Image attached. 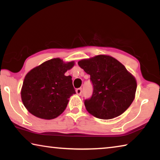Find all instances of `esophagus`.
I'll return each instance as SVG.
<instances>
[{"instance_id": "obj_1", "label": "esophagus", "mask_w": 160, "mask_h": 160, "mask_svg": "<svg viewBox=\"0 0 160 160\" xmlns=\"http://www.w3.org/2000/svg\"><path fill=\"white\" fill-rule=\"evenodd\" d=\"M75 92H76L77 94H78V95H80L81 92H82V88H78V89H76V90H75Z\"/></svg>"}]
</instances>
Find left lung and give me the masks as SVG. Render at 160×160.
<instances>
[{"label":"left lung","mask_w":160,"mask_h":160,"mask_svg":"<svg viewBox=\"0 0 160 160\" xmlns=\"http://www.w3.org/2000/svg\"><path fill=\"white\" fill-rule=\"evenodd\" d=\"M90 75L93 92L84 100L88 112L101 119L120 116L131 106L135 98L137 83L125 66L114 58L99 55L78 62Z\"/></svg>","instance_id":"left-lung-1"}]
</instances>
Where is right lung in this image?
Returning a JSON list of instances; mask_svg holds the SVG:
<instances>
[{"mask_svg":"<svg viewBox=\"0 0 160 160\" xmlns=\"http://www.w3.org/2000/svg\"><path fill=\"white\" fill-rule=\"evenodd\" d=\"M73 66L74 62L66 63L53 58L26 75L21 97L29 113L40 118L53 119L64 112L70 97L75 94L72 77L65 75Z\"/></svg>","mask_w":160,"mask_h":160,"instance_id":"obj_1","label":"right lung"}]
</instances>
